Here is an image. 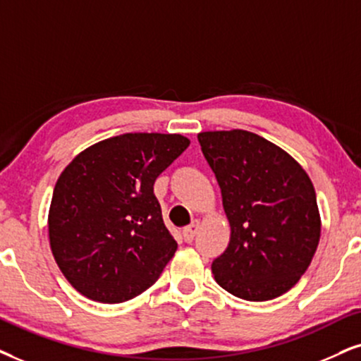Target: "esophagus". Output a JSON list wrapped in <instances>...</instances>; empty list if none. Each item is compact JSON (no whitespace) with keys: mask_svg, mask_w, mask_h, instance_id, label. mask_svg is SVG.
<instances>
[{"mask_svg":"<svg viewBox=\"0 0 361 361\" xmlns=\"http://www.w3.org/2000/svg\"><path fill=\"white\" fill-rule=\"evenodd\" d=\"M198 228H200V221H193L191 225L183 228V240L186 243H191V241H193L196 233H198Z\"/></svg>","mask_w":361,"mask_h":361,"instance_id":"34e87169","label":"esophagus"}]
</instances>
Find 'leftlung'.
I'll return each mask as SVG.
<instances>
[{
    "label": "left lung",
    "instance_id": "1",
    "mask_svg": "<svg viewBox=\"0 0 361 361\" xmlns=\"http://www.w3.org/2000/svg\"><path fill=\"white\" fill-rule=\"evenodd\" d=\"M230 221V243L212 271L228 293L267 302L307 271L320 241L317 195L288 153L245 130L198 133Z\"/></svg>",
    "mask_w": 361,
    "mask_h": 361
}]
</instances>
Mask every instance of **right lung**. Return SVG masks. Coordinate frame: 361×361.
<instances>
[{"label":"right lung","mask_w":361,"mask_h":361,"mask_svg":"<svg viewBox=\"0 0 361 361\" xmlns=\"http://www.w3.org/2000/svg\"><path fill=\"white\" fill-rule=\"evenodd\" d=\"M188 147L181 135L125 133L86 148L63 170L48 233L59 270L76 291L123 303L158 280L178 243L153 185Z\"/></svg>","instance_id":"add662e5"}]
</instances>
